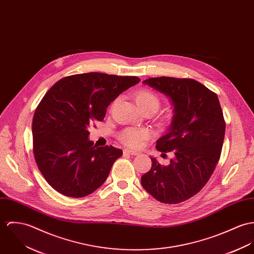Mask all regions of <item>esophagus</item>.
Returning a JSON list of instances; mask_svg holds the SVG:
<instances>
[{
	"instance_id": "esophagus-1",
	"label": "esophagus",
	"mask_w": 254,
	"mask_h": 254,
	"mask_svg": "<svg viewBox=\"0 0 254 254\" xmlns=\"http://www.w3.org/2000/svg\"><path fill=\"white\" fill-rule=\"evenodd\" d=\"M124 152L127 154H129V155H132V156H137L140 154L138 151H134V150H130V149H125Z\"/></svg>"
}]
</instances>
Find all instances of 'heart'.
I'll return each instance as SVG.
<instances>
[{"label":"heart","mask_w":254,"mask_h":254,"mask_svg":"<svg viewBox=\"0 0 254 254\" xmlns=\"http://www.w3.org/2000/svg\"><path fill=\"white\" fill-rule=\"evenodd\" d=\"M137 105L141 111L152 110L157 112L161 106L160 98L151 90L143 89L137 92L135 96ZM151 133L148 129L127 127L120 132L119 138L125 145L131 148H139L150 137Z\"/></svg>","instance_id":"b5f03b06"}]
</instances>
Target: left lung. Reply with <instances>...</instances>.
Returning a JSON list of instances; mask_svg holds the SVG:
<instances>
[{"mask_svg": "<svg viewBox=\"0 0 254 254\" xmlns=\"http://www.w3.org/2000/svg\"><path fill=\"white\" fill-rule=\"evenodd\" d=\"M143 84L172 102L171 125L156 148L174 158L169 166L151 158L152 168L141 176V184L159 201L179 203L202 189L220 159L226 127L221 106L216 93L193 79L159 77Z\"/></svg>", "mask_w": 254, "mask_h": 254, "instance_id": "left-lung-1", "label": "left lung"}]
</instances>
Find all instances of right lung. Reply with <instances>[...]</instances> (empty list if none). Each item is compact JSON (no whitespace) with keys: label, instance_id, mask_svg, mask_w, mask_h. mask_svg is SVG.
Wrapping results in <instances>:
<instances>
[{"label":"right lung","instance_id":"1","mask_svg":"<svg viewBox=\"0 0 254 254\" xmlns=\"http://www.w3.org/2000/svg\"><path fill=\"white\" fill-rule=\"evenodd\" d=\"M139 82L135 76L91 72L65 77L45 94L33 117V153L38 169L57 192L85 197L105 182L123 151L93 145L87 128L103 121L110 103Z\"/></svg>","mask_w":254,"mask_h":254}]
</instances>
